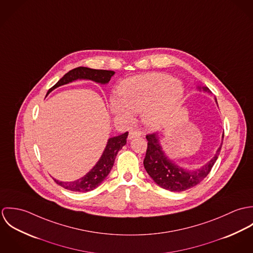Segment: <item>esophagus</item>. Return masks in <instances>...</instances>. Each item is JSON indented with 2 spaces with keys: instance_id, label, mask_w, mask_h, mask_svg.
Returning a JSON list of instances; mask_svg holds the SVG:
<instances>
[{
  "instance_id": "1",
  "label": "esophagus",
  "mask_w": 253,
  "mask_h": 253,
  "mask_svg": "<svg viewBox=\"0 0 253 253\" xmlns=\"http://www.w3.org/2000/svg\"><path fill=\"white\" fill-rule=\"evenodd\" d=\"M142 133L139 131V130H130L129 131V134H128V139H133L134 137H137V136H140Z\"/></svg>"
}]
</instances>
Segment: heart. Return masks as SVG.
<instances>
[{
	"mask_svg": "<svg viewBox=\"0 0 253 253\" xmlns=\"http://www.w3.org/2000/svg\"><path fill=\"white\" fill-rule=\"evenodd\" d=\"M180 82L166 74L133 77L120 86L121 99L113 98L112 110L117 115L132 119V112L141 113L142 121L151 128L164 126L183 96Z\"/></svg>",
	"mask_w": 253,
	"mask_h": 253,
	"instance_id": "1",
	"label": "heart"
}]
</instances>
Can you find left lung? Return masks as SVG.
I'll list each match as a JSON object with an SVG mask.
<instances>
[{
  "mask_svg": "<svg viewBox=\"0 0 253 253\" xmlns=\"http://www.w3.org/2000/svg\"><path fill=\"white\" fill-rule=\"evenodd\" d=\"M204 91L211 92L208 87L198 86ZM215 102L217 103L216 98ZM224 134L222 136L223 141ZM148 146L145 156L144 168L147 173L160 187L171 192H182L193 188L204 180L211 172L213 165L220 154L222 144L217 149L214 157L197 169H187L173 163L163 151L160 143V137L157 133L146 135Z\"/></svg>",
  "mask_w": 253,
  "mask_h": 253,
  "instance_id": "left-lung-1",
  "label": "left lung"
}]
</instances>
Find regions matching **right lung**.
Returning a JSON list of instances; mask_svg holds the SVG:
<instances>
[{
    "label": "right lung",
    "instance_id": "1",
    "mask_svg": "<svg viewBox=\"0 0 253 253\" xmlns=\"http://www.w3.org/2000/svg\"><path fill=\"white\" fill-rule=\"evenodd\" d=\"M114 74V71L109 70H96L87 67H78L66 73L52 87L48 89L47 94L54 88L72 83L76 80H90L95 83L105 84H108ZM127 135L128 132H126L119 136L109 138L107 145L99 161L92 168V169L89 170V172H87L82 178L71 182H63L56 179H54V181L59 186L73 192H89L95 189L107 177L110 170L114 166L118 152L123 148V146L126 144Z\"/></svg>",
    "mask_w": 253,
    "mask_h": 253
}]
</instances>
